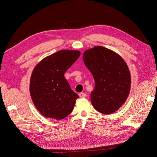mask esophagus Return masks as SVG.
<instances>
[{
  "label": "esophagus",
  "mask_w": 157,
  "mask_h": 157,
  "mask_svg": "<svg viewBox=\"0 0 157 157\" xmlns=\"http://www.w3.org/2000/svg\"><path fill=\"white\" fill-rule=\"evenodd\" d=\"M78 96H79V97H80V98H86V94L82 93V92H81V93H79V94H78Z\"/></svg>",
  "instance_id": "34e87169"
}]
</instances>
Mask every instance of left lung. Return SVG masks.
<instances>
[{"mask_svg":"<svg viewBox=\"0 0 157 157\" xmlns=\"http://www.w3.org/2000/svg\"><path fill=\"white\" fill-rule=\"evenodd\" d=\"M83 61L94 78L90 95L94 107L105 115L117 111L130 90V73L124 60L115 52L97 46L84 52Z\"/></svg>","mask_w":157,"mask_h":157,"instance_id":"obj_1","label":"left lung"}]
</instances>
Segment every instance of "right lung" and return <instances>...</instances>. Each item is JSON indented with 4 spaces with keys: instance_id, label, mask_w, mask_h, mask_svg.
I'll return each instance as SVG.
<instances>
[{
    "instance_id": "right-lung-1",
    "label": "right lung",
    "mask_w": 157,
    "mask_h": 157,
    "mask_svg": "<svg viewBox=\"0 0 157 157\" xmlns=\"http://www.w3.org/2000/svg\"><path fill=\"white\" fill-rule=\"evenodd\" d=\"M80 55L63 50L44 58L33 71L30 94L35 106L45 117L61 120L73 111L78 95L71 90L64 74Z\"/></svg>"
}]
</instances>
